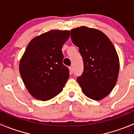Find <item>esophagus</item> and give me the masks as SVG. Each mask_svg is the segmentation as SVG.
<instances>
[{"instance_id":"obj_1","label":"esophagus","mask_w":134,"mask_h":134,"mask_svg":"<svg viewBox=\"0 0 134 134\" xmlns=\"http://www.w3.org/2000/svg\"><path fill=\"white\" fill-rule=\"evenodd\" d=\"M69 71H70V73L71 74L73 73V69H72V67H69Z\"/></svg>"}]
</instances>
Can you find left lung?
<instances>
[{"instance_id":"left-lung-1","label":"left lung","mask_w":134,"mask_h":134,"mask_svg":"<svg viewBox=\"0 0 134 134\" xmlns=\"http://www.w3.org/2000/svg\"><path fill=\"white\" fill-rule=\"evenodd\" d=\"M71 38L82 57L84 71L77 82L83 93L93 100L104 98L119 75V59L113 44L102 31L84 26L71 30Z\"/></svg>"}]
</instances>
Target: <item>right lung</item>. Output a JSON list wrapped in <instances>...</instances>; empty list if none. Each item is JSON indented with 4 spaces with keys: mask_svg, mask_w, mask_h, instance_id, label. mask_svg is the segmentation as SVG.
<instances>
[{
    "mask_svg": "<svg viewBox=\"0 0 134 134\" xmlns=\"http://www.w3.org/2000/svg\"><path fill=\"white\" fill-rule=\"evenodd\" d=\"M69 31L51 30L34 38L19 63V72L27 90L36 99L47 101L59 94L69 77L63 64L62 48Z\"/></svg>",
    "mask_w": 134,
    "mask_h": 134,
    "instance_id": "1",
    "label": "right lung"
}]
</instances>
